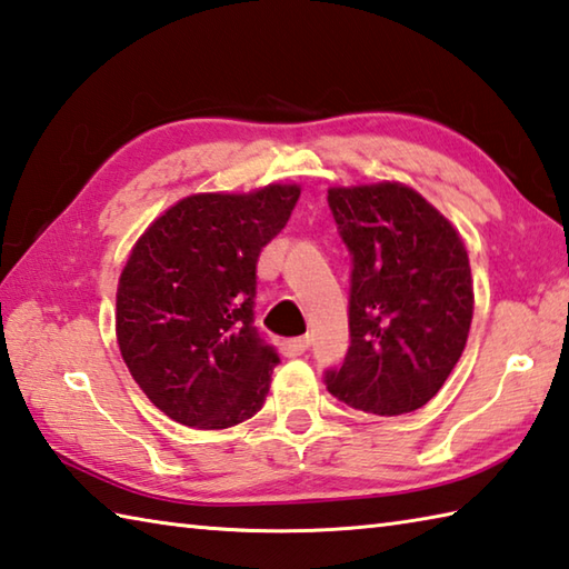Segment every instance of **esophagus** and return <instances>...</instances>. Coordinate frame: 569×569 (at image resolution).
Instances as JSON below:
<instances>
[{"label":"esophagus","instance_id":"34e87169","mask_svg":"<svg viewBox=\"0 0 569 569\" xmlns=\"http://www.w3.org/2000/svg\"><path fill=\"white\" fill-rule=\"evenodd\" d=\"M309 345H312V337H295V339H284L280 349L284 357H302V353L309 349Z\"/></svg>","mask_w":569,"mask_h":569}]
</instances>
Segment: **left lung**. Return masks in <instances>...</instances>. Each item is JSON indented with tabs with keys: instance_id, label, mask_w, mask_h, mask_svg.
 <instances>
[{
	"instance_id": "8db88e82",
	"label": "left lung",
	"mask_w": 569,
	"mask_h": 569,
	"mask_svg": "<svg viewBox=\"0 0 569 569\" xmlns=\"http://www.w3.org/2000/svg\"><path fill=\"white\" fill-rule=\"evenodd\" d=\"M327 202L351 254V341L325 383L359 411L411 413L433 399L466 349L473 280L463 240L399 183L331 188Z\"/></svg>"
}]
</instances>
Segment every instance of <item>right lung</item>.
<instances>
[{
    "mask_svg": "<svg viewBox=\"0 0 569 569\" xmlns=\"http://www.w3.org/2000/svg\"><path fill=\"white\" fill-rule=\"evenodd\" d=\"M297 200V186L190 196L136 242L118 280V347L173 421L212 431L262 409L280 357L254 327L257 257Z\"/></svg>",
    "mask_w": 569,
    "mask_h": 569,
    "instance_id": "right-lung-1",
    "label": "right lung"
}]
</instances>
